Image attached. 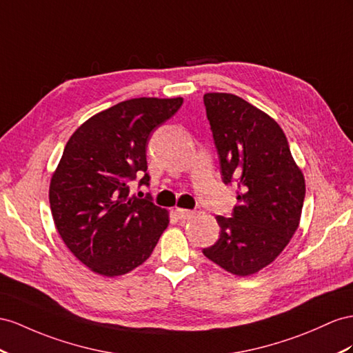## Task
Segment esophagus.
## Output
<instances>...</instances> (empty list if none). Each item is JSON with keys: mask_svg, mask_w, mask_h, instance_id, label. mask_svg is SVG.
Segmentation results:
<instances>
[{"mask_svg": "<svg viewBox=\"0 0 353 353\" xmlns=\"http://www.w3.org/2000/svg\"><path fill=\"white\" fill-rule=\"evenodd\" d=\"M176 213H177V216L180 219H183V221H186V219H191L192 216L195 214V212H192V210H186V209H177L176 210Z\"/></svg>", "mask_w": 353, "mask_h": 353, "instance_id": "1", "label": "esophagus"}]
</instances>
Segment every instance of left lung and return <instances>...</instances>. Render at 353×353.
Returning a JSON list of instances; mask_svg holds the SVG:
<instances>
[{"instance_id": "8db88e82", "label": "left lung", "mask_w": 353, "mask_h": 353, "mask_svg": "<svg viewBox=\"0 0 353 353\" xmlns=\"http://www.w3.org/2000/svg\"><path fill=\"white\" fill-rule=\"evenodd\" d=\"M225 185L237 186L231 218L203 254L228 273L250 276L282 254L300 225L305 182L283 130L263 110L223 92L204 94Z\"/></svg>"}]
</instances>
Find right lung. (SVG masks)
I'll use <instances>...</instances> for the list:
<instances>
[{"label": "right lung", "instance_id": "1", "mask_svg": "<svg viewBox=\"0 0 353 353\" xmlns=\"http://www.w3.org/2000/svg\"><path fill=\"white\" fill-rule=\"evenodd\" d=\"M183 98H132L94 114L71 135L50 179L53 222L80 263L105 277L141 265L168 227V212L130 194L137 176L149 185L150 132Z\"/></svg>", "mask_w": 353, "mask_h": 353}]
</instances>
